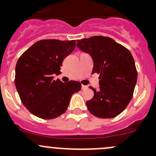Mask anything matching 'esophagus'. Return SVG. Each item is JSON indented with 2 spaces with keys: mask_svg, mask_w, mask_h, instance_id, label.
<instances>
[{
  "mask_svg": "<svg viewBox=\"0 0 156 156\" xmlns=\"http://www.w3.org/2000/svg\"><path fill=\"white\" fill-rule=\"evenodd\" d=\"M87 86H85V85H81V89H82V90H85V89H87Z\"/></svg>",
  "mask_w": 156,
  "mask_h": 156,
  "instance_id": "1",
  "label": "esophagus"
}]
</instances>
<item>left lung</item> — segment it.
Masks as SVG:
<instances>
[{
	"label": "left lung",
	"instance_id": "8db88e82",
	"mask_svg": "<svg viewBox=\"0 0 156 156\" xmlns=\"http://www.w3.org/2000/svg\"><path fill=\"white\" fill-rule=\"evenodd\" d=\"M77 41V47L92 57V73L100 74V90L90 87L94 95L86 102L88 110L101 119L116 117L131 100L137 80L131 53L108 37L94 36Z\"/></svg>",
	"mask_w": 156,
	"mask_h": 156
}]
</instances>
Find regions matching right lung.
<instances>
[{
	"label": "right lung",
	"instance_id": "obj_1",
	"mask_svg": "<svg viewBox=\"0 0 156 156\" xmlns=\"http://www.w3.org/2000/svg\"><path fill=\"white\" fill-rule=\"evenodd\" d=\"M75 48V41L47 39L36 42L19 58L15 85L26 108L34 115L52 119L63 114L72 94L81 84L70 81L63 84L53 80L59 75L62 61Z\"/></svg>",
	"mask_w": 156,
	"mask_h": 156
}]
</instances>
